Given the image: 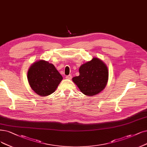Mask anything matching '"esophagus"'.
I'll list each match as a JSON object with an SVG mask.
<instances>
[{
    "label": "esophagus",
    "mask_w": 147,
    "mask_h": 147,
    "mask_svg": "<svg viewBox=\"0 0 147 147\" xmlns=\"http://www.w3.org/2000/svg\"><path fill=\"white\" fill-rule=\"evenodd\" d=\"M66 79H71L72 78V76L71 75V74H69V75H68V76H66Z\"/></svg>",
    "instance_id": "obj_1"
}]
</instances>
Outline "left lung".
Segmentation results:
<instances>
[{
	"mask_svg": "<svg viewBox=\"0 0 147 147\" xmlns=\"http://www.w3.org/2000/svg\"><path fill=\"white\" fill-rule=\"evenodd\" d=\"M79 76L73 78L82 93L92 96L104 89L108 78L106 65L96 57L86 62L79 68Z\"/></svg>",
	"mask_w": 147,
	"mask_h": 147,
	"instance_id": "obj_1",
	"label": "left lung"
}]
</instances>
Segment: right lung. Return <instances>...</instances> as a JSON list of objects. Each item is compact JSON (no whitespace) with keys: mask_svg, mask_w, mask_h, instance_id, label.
<instances>
[{"mask_svg":"<svg viewBox=\"0 0 147 147\" xmlns=\"http://www.w3.org/2000/svg\"><path fill=\"white\" fill-rule=\"evenodd\" d=\"M62 79L54 65L42 60L32 64L28 72L31 88L41 96L52 94Z\"/></svg>","mask_w":147,"mask_h":147,"instance_id":"right-lung-1","label":"right lung"}]
</instances>
